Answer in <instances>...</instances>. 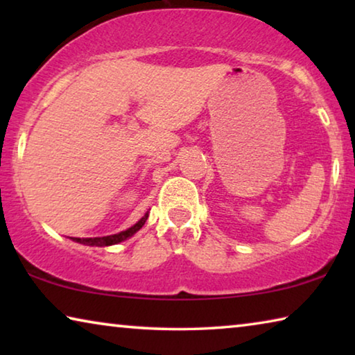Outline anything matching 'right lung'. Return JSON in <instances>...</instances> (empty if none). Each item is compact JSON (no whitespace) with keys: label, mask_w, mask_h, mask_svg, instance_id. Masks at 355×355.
<instances>
[{"label":"right lung","mask_w":355,"mask_h":355,"mask_svg":"<svg viewBox=\"0 0 355 355\" xmlns=\"http://www.w3.org/2000/svg\"><path fill=\"white\" fill-rule=\"evenodd\" d=\"M148 219V211L142 216V218L136 222L135 225H131L130 228L123 232H119V233H114V235H107V236H95V238H71V241L75 243H80L84 245H95V248H105V245H114V244H119L125 241V239H128L141 230L146 224V220Z\"/></svg>","instance_id":"add662e5"}]
</instances>
